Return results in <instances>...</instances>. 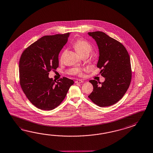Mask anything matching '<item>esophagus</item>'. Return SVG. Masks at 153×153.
Returning <instances> with one entry per match:
<instances>
[{
  "label": "esophagus",
  "instance_id": "obj_1",
  "mask_svg": "<svg viewBox=\"0 0 153 153\" xmlns=\"http://www.w3.org/2000/svg\"><path fill=\"white\" fill-rule=\"evenodd\" d=\"M83 81L81 80V79H78L76 81H75L76 83H83Z\"/></svg>",
  "mask_w": 153,
  "mask_h": 153
}]
</instances>
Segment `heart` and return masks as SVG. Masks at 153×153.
<instances>
[{
	"label": "heart",
	"mask_w": 153,
	"mask_h": 153,
	"mask_svg": "<svg viewBox=\"0 0 153 153\" xmlns=\"http://www.w3.org/2000/svg\"><path fill=\"white\" fill-rule=\"evenodd\" d=\"M73 46L75 48L76 51L79 54H82L85 52H89L91 50L92 47L91 44L87 42V41H85L83 39H79L75 41V42L73 43ZM65 53V51H64L61 55L60 56V60H62V59L64 58ZM75 73L77 74H80L81 71L79 70H75Z\"/></svg>",
	"instance_id": "b5f03b06"
}]
</instances>
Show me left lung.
I'll use <instances>...</instances> for the list:
<instances>
[{
    "label": "left lung",
    "instance_id": "obj_1",
    "mask_svg": "<svg viewBox=\"0 0 153 153\" xmlns=\"http://www.w3.org/2000/svg\"><path fill=\"white\" fill-rule=\"evenodd\" d=\"M96 42L99 56L97 67L105 78L104 82L90 80L93 91L89 98L100 107L115 104L127 92L131 81L132 71L130 57L120 42L100 31L88 32Z\"/></svg>",
    "mask_w": 153,
    "mask_h": 153
}]
</instances>
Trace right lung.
Segmentation results:
<instances>
[{
  "mask_svg": "<svg viewBox=\"0 0 153 153\" xmlns=\"http://www.w3.org/2000/svg\"><path fill=\"white\" fill-rule=\"evenodd\" d=\"M70 33L45 36L26 48L21 56V87L31 103L39 109L51 110L63 101L74 82L63 77L56 82L49 72L59 66V54Z\"/></svg>",
  "mask_w": 153,
  "mask_h": 153,
  "instance_id": "obj_1",
  "label": "right lung"
}]
</instances>
